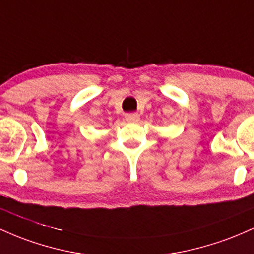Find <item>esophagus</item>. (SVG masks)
<instances>
[{
	"label": "esophagus",
	"instance_id": "esophagus-1",
	"mask_svg": "<svg viewBox=\"0 0 254 254\" xmlns=\"http://www.w3.org/2000/svg\"><path fill=\"white\" fill-rule=\"evenodd\" d=\"M125 119H126L127 122H138L139 119H140V115H139L138 113H129V114H126V116H125Z\"/></svg>",
	"mask_w": 254,
	"mask_h": 254
}]
</instances>
